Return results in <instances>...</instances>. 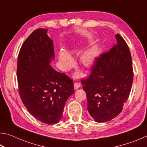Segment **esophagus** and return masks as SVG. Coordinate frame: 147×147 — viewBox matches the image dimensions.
I'll list each match as a JSON object with an SVG mask.
<instances>
[{
	"label": "esophagus",
	"instance_id": "1",
	"mask_svg": "<svg viewBox=\"0 0 147 147\" xmlns=\"http://www.w3.org/2000/svg\"><path fill=\"white\" fill-rule=\"evenodd\" d=\"M80 87V84L79 82H76L74 83V88L75 90H76V89H78Z\"/></svg>",
	"mask_w": 147,
	"mask_h": 147
}]
</instances>
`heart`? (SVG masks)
Segmentation results:
<instances>
[{
  "mask_svg": "<svg viewBox=\"0 0 147 147\" xmlns=\"http://www.w3.org/2000/svg\"><path fill=\"white\" fill-rule=\"evenodd\" d=\"M86 38L87 39L90 38V35L86 34ZM99 53V48L98 46L96 45H94L91 47L90 48L87 49L85 52L82 54L80 56V61L84 66L87 67H89L93 65L94 61H95L96 58H97L98 54ZM59 60L61 63L63 65V66L65 68L69 69L71 67V66L73 65V61L71 57L64 52L61 53L59 55ZM76 76H78V74L77 73Z\"/></svg>",
  "mask_w": 147,
  "mask_h": 147,
  "instance_id": "b5f03b06",
  "label": "heart"
}]
</instances>
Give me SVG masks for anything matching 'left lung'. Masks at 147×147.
Segmentation results:
<instances>
[{"instance_id":"left-lung-1","label":"left lung","mask_w":147,"mask_h":147,"mask_svg":"<svg viewBox=\"0 0 147 147\" xmlns=\"http://www.w3.org/2000/svg\"><path fill=\"white\" fill-rule=\"evenodd\" d=\"M117 44L96 58L91 73L82 80L88 100V110L97 123L111 121L123 110L133 82L131 54L119 34Z\"/></svg>"}]
</instances>
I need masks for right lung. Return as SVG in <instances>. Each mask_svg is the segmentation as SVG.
Wrapping results in <instances>:
<instances>
[{
	"instance_id": "add662e5",
	"label": "right lung",
	"mask_w": 147,
	"mask_h": 147,
	"mask_svg": "<svg viewBox=\"0 0 147 147\" xmlns=\"http://www.w3.org/2000/svg\"><path fill=\"white\" fill-rule=\"evenodd\" d=\"M47 30L39 28L28 37L17 58V77L20 97L29 113L42 123L56 124L66 101L74 93L73 80L56 71L53 41Z\"/></svg>"
}]
</instances>
